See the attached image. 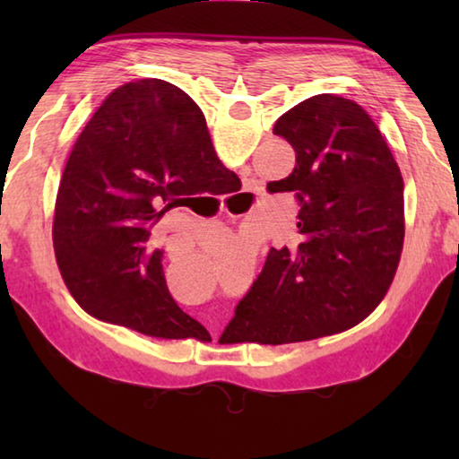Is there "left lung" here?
Segmentation results:
<instances>
[{
  "mask_svg": "<svg viewBox=\"0 0 459 459\" xmlns=\"http://www.w3.org/2000/svg\"><path fill=\"white\" fill-rule=\"evenodd\" d=\"M273 134L293 147L295 168L267 190L295 194L301 243L271 248L230 324L243 340L277 346L344 332L383 301L401 259L405 200L397 161L354 100L309 97Z\"/></svg>",
  "mask_w": 459,
  "mask_h": 459,
  "instance_id": "obj_1",
  "label": "left lung"
}]
</instances>
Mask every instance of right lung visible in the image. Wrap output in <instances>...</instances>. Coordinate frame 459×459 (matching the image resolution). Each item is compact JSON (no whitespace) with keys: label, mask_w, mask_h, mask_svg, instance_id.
Segmentation results:
<instances>
[{"label":"right lung","mask_w":459,"mask_h":459,"mask_svg":"<svg viewBox=\"0 0 459 459\" xmlns=\"http://www.w3.org/2000/svg\"><path fill=\"white\" fill-rule=\"evenodd\" d=\"M235 180L184 91L160 79L115 89L76 139L58 186L52 240L73 298L145 336H196L200 324L168 291L153 227L188 196Z\"/></svg>","instance_id":"right-lung-1"}]
</instances>
